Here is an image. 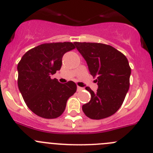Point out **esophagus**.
Returning <instances> with one entry per match:
<instances>
[{
  "label": "esophagus",
  "instance_id": "obj_1",
  "mask_svg": "<svg viewBox=\"0 0 153 153\" xmlns=\"http://www.w3.org/2000/svg\"><path fill=\"white\" fill-rule=\"evenodd\" d=\"M83 89H84V88H81V87H79V86L77 87V91H81Z\"/></svg>",
  "mask_w": 153,
  "mask_h": 153
}]
</instances>
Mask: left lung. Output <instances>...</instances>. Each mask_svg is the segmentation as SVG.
Instances as JSON below:
<instances>
[{"instance_id":"obj_1","label":"left lung","mask_w":153,"mask_h":153,"mask_svg":"<svg viewBox=\"0 0 153 153\" xmlns=\"http://www.w3.org/2000/svg\"><path fill=\"white\" fill-rule=\"evenodd\" d=\"M77 50L88 64L90 73L96 78L98 89L91 93L89 102L82 105L84 113L91 119H102L118 110L130 86L131 67L123 53L113 47L100 43L75 42Z\"/></svg>"}]
</instances>
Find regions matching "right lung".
Instances as JSON below:
<instances>
[{
    "label": "right lung",
    "instance_id": "obj_1",
    "mask_svg": "<svg viewBox=\"0 0 153 153\" xmlns=\"http://www.w3.org/2000/svg\"><path fill=\"white\" fill-rule=\"evenodd\" d=\"M75 48L72 42L43 44L27 51L18 63L19 90L27 106L38 116H60L68 99L76 92L72 81L61 84L51 78L61 68L64 54Z\"/></svg>",
    "mask_w": 153,
    "mask_h": 153
}]
</instances>
